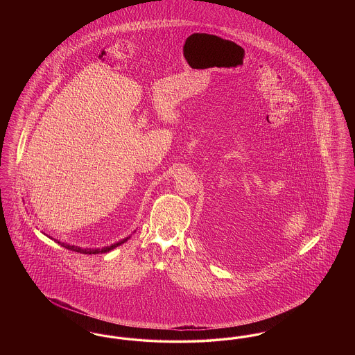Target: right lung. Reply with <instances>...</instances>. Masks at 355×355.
Listing matches in <instances>:
<instances>
[{"mask_svg":"<svg viewBox=\"0 0 355 355\" xmlns=\"http://www.w3.org/2000/svg\"><path fill=\"white\" fill-rule=\"evenodd\" d=\"M129 239V236L128 238H125L123 241H119L117 243H114V245H112V246H106V248H102V249H81V248H78V246H71V245H68V243H64V242H60V241H57V239H54L57 243H60L61 246H64L65 249H68V250H71V252H77V253L81 254H98V253H107V252H110V250H113L114 248H117L119 245H122L123 242H126Z\"/></svg>","mask_w":355,"mask_h":355,"instance_id":"add662e5","label":"right lung"}]
</instances>
